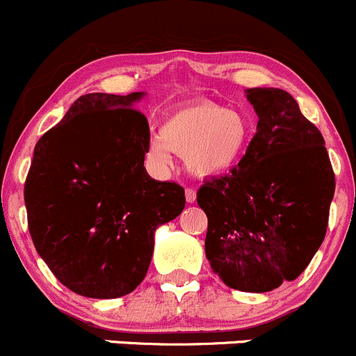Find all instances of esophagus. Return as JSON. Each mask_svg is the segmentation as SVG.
Returning a JSON list of instances; mask_svg holds the SVG:
<instances>
[{
	"instance_id": "esophagus-1",
	"label": "esophagus",
	"mask_w": 356,
	"mask_h": 356,
	"mask_svg": "<svg viewBox=\"0 0 356 356\" xmlns=\"http://www.w3.org/2000/svg\"><path fill=\"white\" fill-rule=\"evenodd\" d=\"M185 198L188 203H195V200H197V191L193 188H186L185 190Z\"/></svg>"
}]
</instances>
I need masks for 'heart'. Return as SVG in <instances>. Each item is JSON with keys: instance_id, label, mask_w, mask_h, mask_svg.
I'll return each mask as SVG.
<instances>
[{"instance_id": "b5f03b06", "label": "heart", "mask_w": 356, "mask_h": 356, "mask_svg": "<svg viewBox=\"0 0 356 356\" xmlns=\"http://www.w3.org/2000/svg\"><path fill=\"white\" fill-rule=\"evenodd\" d=\"M250 139L252 126L245 115L217 102L195 101L168 111L159 133L149 136L147 156L166 168L175 153L195 177H220L242 161Z\"/></svg>"}]
</instances>
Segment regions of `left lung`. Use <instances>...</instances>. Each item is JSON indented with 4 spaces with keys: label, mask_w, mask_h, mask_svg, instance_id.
<instances>
[{
    "label": "left lung",
    "mask_w": 356,
    "mask_h": 356,
    "mask_svg": "<svg viewBox=\"0 0 356 356\" xmlns=\"http://www.w3.org/2000/svg\"><path fill=\"white\" fill-rule=\"evenodd\" d=\"M257 133L229 175L197 202L209 218L205 254L232 289L267 293L294 281L326 235L334 173L325 139L286 90L247 89Z\"/></svg>",
    "instance_id": "8db88e82"
}]
</instances>
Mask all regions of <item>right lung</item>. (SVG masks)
Here are the masks:
<instances>
[{"label":"right lung","mask_w":356,"mask_h":356,"mask_svg":"<svg viewBox=\"0 0 356 356\" xmlns=\"http://www.w3.org/2000/svg\"><path fill=\"white\" fill-rule=\"evenodd\" d=\"M145 92L81 95L38 139L25 181L28 230L55 277L86 298L141 284L154 230L185 209V190L147 175Z\"/></svg>","instance_id":"1"}]
</instances>
